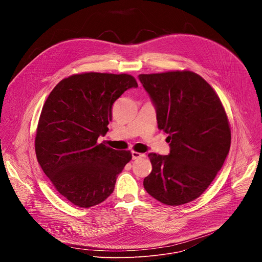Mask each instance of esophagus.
Segmentation results:
<instances>
[{
	"label": "esophagus",
	"instance_id": "1",
	"mask_svg": "<svg viewBox=\"0 0 262 262\" xmlns=\"http://www.w3.org/2000/svg\"><path fill=\"white\" fill-rule=\"evenodd\" d=\"M132 157H133V160H138V159H143L146 157L145 154H140V152H137V151H132Z\"/></svg>",
	"mask_w": 262,
	"mask_h": 262
}]
</instances>
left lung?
I'll use <instances>...</instances> for the list:
<instances>
[{"mask_svg":"<svg viewBox=\"0 0 262 262\" xmlns=\"http://www.w3.org/2000/svg\"><path fill=\"white\" fill-rule=\"evenodd\" d=\"M150 97L159 129L168 134L170 154H149L152 171L146 192L167 205L197 199L223 167L230 149L227 115L211 86L197 73L139 74Z\"/></svg>","mask_w":262,"mask_h":262,"instance_id":"left-lung-1","label":"left lung"}]
</instances>
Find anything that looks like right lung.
<instances>
[{"instance_id":"add662e5","label":"right lung","mask_w":262,"mask_h":262,"mask_svg":"<svg viewBox=\"0 0 262 262\" xmlns=\"http://www.w3.org/2000/svg\"><path fill=\"white\" fill-rule=\"evenodd\" d=\"M138 84L129 74L86 72L62 80L46 100L35 151L55 189L74 205L88 208L114 191L130 151L98 143L108 130L112 105Z\"/></svg>"}]
</instances>
